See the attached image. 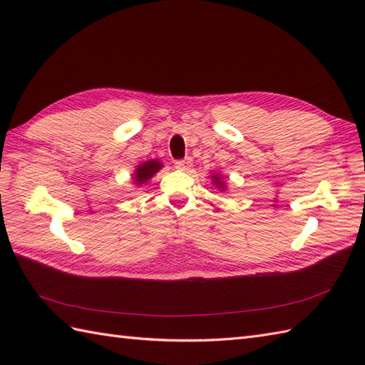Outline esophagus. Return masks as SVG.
Masks as SVG:
<instances>
[{"label": "esophagus", "instance_id": "34e87169", "mask_svg": "<svg viewBox=\"0 0 365 365\" xmlns=\"http://www.w3.org/2000/svg\"><path fill=\"white\" fill-rule=\"evenodd\" d=\"M175 168L177 169H180V170H188L191 166H192V160L190 158V157H187V158H183V160H177L175 163Z\"/></svg>", "mask_w": 365, "mask_h": 365}]
</instances>
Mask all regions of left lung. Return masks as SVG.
<instances>
[{"instance_id":"1","label":"left lung","mask_w":365,"mask_h":365,"mask_svg":"<svg viewBox=\"0 0 365 365\" xmlns=\"http://www.w3.org/2000/svg\"><path fill=\"white\" fill-rule=\"evenodd\" d=\"M213 178H215V183H216V185H218V187H220V188H222V183L220 182V177H216V175H213Z\"/></svg>"}]
</instances>
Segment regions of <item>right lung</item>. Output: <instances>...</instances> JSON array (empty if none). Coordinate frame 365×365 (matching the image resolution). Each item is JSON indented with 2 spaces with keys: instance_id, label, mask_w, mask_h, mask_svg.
I'll return each instance as SVG.
<instances>
[{
  "instance_id": "add662e5",
  "label": "right lung",
  "mask_w": 365,
  "mask_h": 365,
  "mask_svg": "<svg viewBox=\"0 0 365 365\" xmlns=\"http://www.w3.org/2000/svg\"><path fill=\"white\" fill-rule=\"evenodd\" d=\"M158 169H161V163L160 161H145L144 165H139L136 173H135V183H144L145 180L158 173Z\"/></svg>"
}]
</instances>
